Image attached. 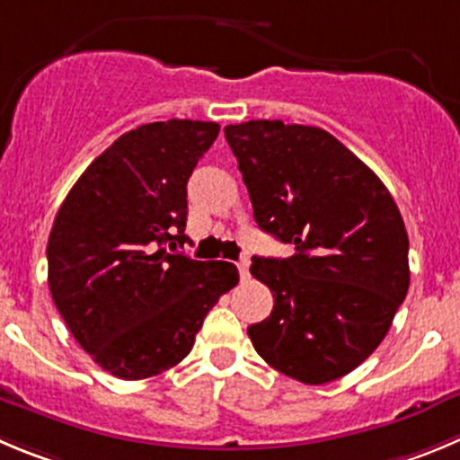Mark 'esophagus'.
Here are the masks:
<instances>
[{
	"label": "esophagus",
	"instance_id": "1",
	"mask_svg": "<svg viewBox=\"0 0 460 460\" xmlns=\"http://www.w3.org/2000/svg\"><path fill=\"white\" fill-rule=\"evenodd\" d=\"M238 270H240V279L247 281V279H250V259H247V256H243V259L238 261Z\"/></svg>",
	"mask_w": 460,
	"mask_h": 460
}]
</instances>
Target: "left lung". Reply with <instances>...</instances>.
Here are the masks:
<instances>
[{"mask_svg":"<svg viewBox=\"0 0 460 460\" xmlns=\"http://www.w3.org/2000/svg\"><path fill=\"white\" fill-rule=\"evenodd\" d=\"M256 225L295 244L288 259H252L274 297L247 329L274 370L308 385L358 367L409 293V235L366 163L329 131L281 119L225 127Z\"/></svg>","mask_w":460,"mask_h":460,"instance_id":"8db88e82","label":"left lung"}]
</instances>
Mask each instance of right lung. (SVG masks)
I'll list each match as a JSON object with an SVG mask.
<instances>
[{
	"mask_svg": "<svg viewBox=\"0 0 460 460\" xmlns=\"http://www.w3.org/2000/svg\"><path fill=\"white\" fill-rule=\"evenodd\" d=\"M220 124L152 122L94 158L56 213L51 299L102 370L136 381L190 354L206 313L238 283L226 261H192L186 183Z\"/></svg>",
	"mask_w": 460,
	"mask_h": 460,
	"instance_id": "obj_1",
	"label": "right lung"
}]
</instances>
